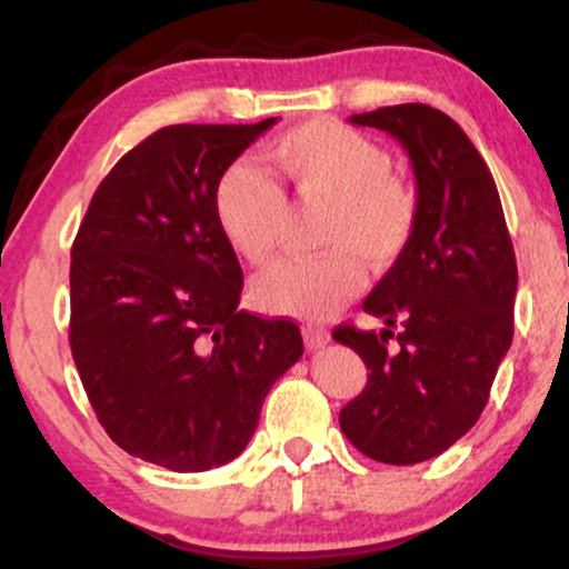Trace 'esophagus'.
Segmentation results:
<instances>
[{
    "label": "esophagus",
    "instance_id": "1",
    "mask_svg": "<svg viewBox=\"0 0 569 569\" xmlns=\"http://www.w3.org/2000/svg\"><path fill=\"white\" fill-rule=\"evenodd\" d=\"M302 335H305V345H307V348H310V350H321V348H326V345L331 342L329 331L318 329V326H305Z\"/></svg>",
    "mask_w": 569,
    "mask_h": 569
}]
</instances>
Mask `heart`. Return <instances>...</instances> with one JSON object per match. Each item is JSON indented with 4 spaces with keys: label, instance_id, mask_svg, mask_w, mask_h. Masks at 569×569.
<instances>
[{
    "label": "heart",
    "instance_id": "b5f03b06",
    "mask_svg": "<svg viewBox=\"0 0 569 569\" xmlns=\"http://www.w3.org/2000/svg\"><path fill=\"white\" fill-rule=\"evenodd\" d=\"M267 171L305 206H326L321 257L286 259L257 278L253 299L270 312L326 318L361 289L363 262L393 264L417 221V198L380 143L335 120H310L264 149ZM213 211L227 243L251 264L276 257L286 200L272 179L248 162L221 173Z\"/></svg>",
    "mask_w": 569,
    "mask_h": 569
}]
</instances>
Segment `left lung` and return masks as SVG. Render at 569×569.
I'll return each instance as SVG.
<instances>
[{"mask_svg": "<svg viewBox=\"0 0 569 569\" xmlns=\"http://www.w3.org/2000/svg\"><path fill=\"white\" fill-rule=\"evenodd\" d=\"M350 122L385 130L409 154L417 221L363 302L385 329H335L369 369L339 426L371 460L415 466L447 452L487 407L513 339L516 257L492 173L452 117L428 103H398Z\"/></svg>", "mask_w": 569, "mask_h": 569, "instance_id": "1", "label": "left lung"}]
</instances>
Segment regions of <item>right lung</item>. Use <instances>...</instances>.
Returning <instances> with one entry per match:
<instances>
[{"mask_svg":"<svg viewBox=\"0 0 569 569\" xmlns=\"http://www.w3.org/2000/svg\"><path fill=\"white\" fill-rule=\"evenodd\" d=\"M272 126L160 128L98 184L71 246L84 393L117 447L168 471L234 460L305 352L297 323L238 307L243 270L213 211L221 173Z\"/></svg>","mask_w":569,"mask_h":569,"instance_id":"right-lung-1","label":"right lung"}]
</instances>
